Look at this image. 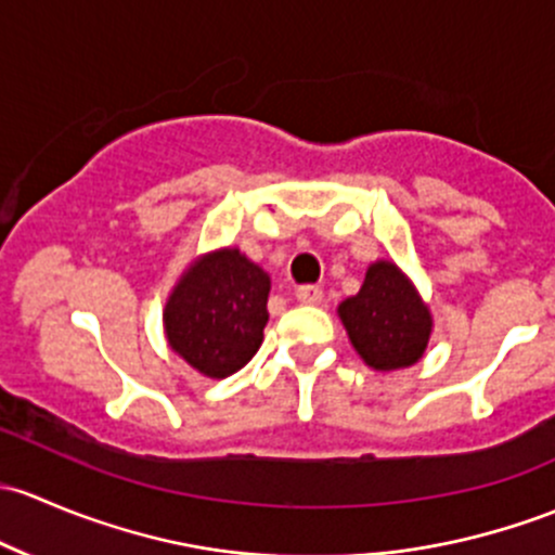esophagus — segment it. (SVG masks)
I'll return each mask as SVG.
<instances>
[{
  "instance_id": "1",
  "label": "esophagus",
  "mask_w": 555,
  "mask_h": 555,
  "mask_svg": "<svg viewBox=\"0 0 555 555\" xmlns=\"http://www.w3.org/2000/svg\"><path fill=\"white\" fill-rule=\"evenodd\" d=\"M296 299L301 305H320L323 301V288H318V285H299L296 288Z\"/></svg>"
}]
</instances>
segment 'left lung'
Listing matches in <instances>:
<instances>
[{"mask_svg": "<svg viewBox=\"0 0 555 555\" xmlns=\"http://www.w3.org/2000/svg\"><path fill=\"white\" fill-rule=\"evenodd\" d=\"M339 318L358 356L379 371L416 363L430 339V312L390 261L369 267L358 296L341 301Z\"/></svg>", "mask_w": 555, "mask_h": 555, "instance_id": "left-lung-1", "label": "left lung"}]
</instances>
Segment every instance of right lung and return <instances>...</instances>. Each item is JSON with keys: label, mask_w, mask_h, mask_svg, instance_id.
<instances>
[{"label": "right lung", "mask_w": 555, "mask_h": 555, "mask_svg": "<svg viewBox=\"0 0 555 555\" xmlns=\"http://www.w3.org/2000/svg\"><path fill=\"white\" fill-rule=\"evenodd\" d=\"M270 278L235 248L205 256L176 285L165 307L168 341L199 374L224 379L264 339Z\"/></svg>", "instance_id": "obj_1"}]
</instances>
